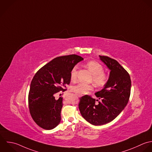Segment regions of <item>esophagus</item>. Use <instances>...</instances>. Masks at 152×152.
Instances as JSON below:
<instances>
[{"label":"esophagus","mask_w":152,"mask_h":152,"mask_svg":"<svg viewBox=\"0 0 152 152\" xmlns=\"http://www.w3.org/2000/svg\"><path fill=\"white\" fill-rule=\"evenodd\" d=\"M79 96H80H80H81V95H79Z\"/></svg>","instance_id":"obj_1"}]
</instances>
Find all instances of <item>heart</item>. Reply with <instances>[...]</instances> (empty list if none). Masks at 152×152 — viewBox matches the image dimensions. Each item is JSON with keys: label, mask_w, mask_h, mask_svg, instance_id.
<instances>
[{"label": "heart", "mask_w": 152, "mask_h": 152, "mask_svg": "<svg viewBox=\"0 0 152 152\" xmlns=\"http://www.w3.org/2000/svg\"><path fill=\"white\" fill-rule=\"evenodd\" d=\"M86 67L93 75L92 80L96 86H104L108 80V76L104 73L103 66L96 61H90L86 64ZM77 77V67L75 66L70 72V79L75 81ZM93 89V86L91 85H86L79 83L72 87V91L76 94L82 95L88 94Z\"/></svg>", "instance_id": "1"}]
</instances>
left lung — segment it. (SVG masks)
I'll use <instances>...</instances> for the list:
<instances>
[{"instance_id": "1", "label": "left lung", "mask_w": 152, "mask_h": 152, "mask_svg": "<svg viewBox=\"0 0 152 152\" xmlns=\"http://www.w3.org/2000/svg\"><path fill=\"white\" fill-rule=\"evenodd\" d=\"M99 56L110 70L104 88L95 93L101 101L96 105L95 99L85 95L80 98L79 104L82 117L94 126L109 123L123 111L129 102L132 86L129 74L117 61L107 56Z\"/></svg>"}]
</instances>
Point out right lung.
<instances>
[{
    "label": "right lung",
    "mask_w": 152,
    "mask_h": 152,
    "mask_svg": "<svg viewBox=\"0 0 152 152\" xmlns=\"http://www.w3.org/2000/svg\"><path fill=\"white\" fill-rule=\"evenodd\" d=\"M83 58L76 54L58 57L42 67L34 76L28 95V105L32 118L45 130L57 127L61 121L63 98L56 94L64 91L70 82V72Z\"/></svg>",
    "instance_id": "1"
}]
</instances>
